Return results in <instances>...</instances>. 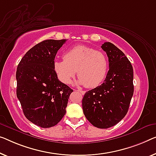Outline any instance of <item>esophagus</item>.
<instances>
[{"label":"esophagus","mask_w":156,"mask_h":156,"mask_svg":"<svg viewBox=\"0 0 156 156\" xmlns=\"http://www.w3.org/2000/svg\"><path fill=\"white\" fill-rule=\"evenodd\" d=\"M76 91H78V92H80L81 94H84L85 93V91H83V90H76Z\"/></svg>","instance_id":"1"}]
</instances>
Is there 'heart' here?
Here are the masks:
<instances>
[{
    "instance_id": "heart-1",
    "label": "heart",
    "mask_w": 156,
    "mask_h": 156,
    "mask_svg": "<svg viewBox=\"0 0 156 156\" xmlns=\"http://www.w3.org/2000/svg\"><path fill=\"white\" fill-rule=\"evenodd\" d=\"M64 60L54 62V70L59 80L64 84L71 82L76 73L77 83L92 88L105 78L108 71V59L99 50L86 45H77L64 54Z\"/></svg>"
}]
</instances>
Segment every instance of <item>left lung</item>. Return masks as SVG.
Wrapping results in <instances>:
<instances>
[{
    "label": "left lung",
    "mask_w": 156,
    "mask_h": 156,
    "mask_svg": "<svg viewBox=\"0 0 156 156\" xmlns=\"http://www.w3.org/2000/svg\"><path fill=\"white\" fill-rule=\"evenodd\" d=\"M101 48L108 58L109 70L104 82L83 97V110L92 125L101 129L114 126L128 111L134 93L133 68L120 49L110 42Z\"/></svg>",
    "instance_id": "1"
}]
</instances>
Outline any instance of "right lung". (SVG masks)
Here are the masks:
<instances>
[{"mask_svg": "<svg viewBox=\"0 0 156 156\" xmlns=\"http://www.w3.org/2000/svg\"><path fill=\"white\" fill-rule=\"evenodd\" d=\"M66 40H46L30 49L16 72L17 97L28 120L43 128L55 126L66 113L73 90L59 80L56 54Z\"/></svg>", "mask_w": 156, "mask_h": 156, "instance_id": "add662e5", "label": "right lung"}]
</instances>
